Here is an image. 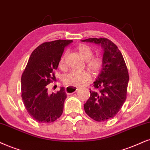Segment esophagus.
<instances>
[{"label": "esophagus", "mask_w": 150, "mask_h": 150, "mask_svg": "<svg viewBox=\"0 0 150 150\" xmlns=\"http://www.w3.org/2000/svg\"><path fill=\"white\" fill-rule=\"evenodd\" d=\"M78 88L77 87L75 86H66L65 88V91L67 94H72L73 93H75L78 90Z\"/></svg>", "instance_id": "1"}]
</instances>
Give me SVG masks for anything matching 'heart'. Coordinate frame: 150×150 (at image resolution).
Masks as SVG:
<instances>
[{
	"label": "heart",
	"instance_id": "b5f03b06",
	"mask_svg": "<svg viewBox=\"0 0 150 150\" xmlns=\"http://www.w3.org/2000/svg\"><path fill=\"white\" fill-rule=\"evenodd\" d=\"M78 52L85 61H86V67L93 74L99 73L102 67L103 61L100 57H94L93 51L86 45H81L77 48ZM67 52H65L61 57L59 62V67L61 69H66V59ZM91 75L88 71L70 72L63 78V82L67 86H82L90 81Z\"/></svg>",
	"mask_w": 150,
	"mask_h": 150
}]
</instances>
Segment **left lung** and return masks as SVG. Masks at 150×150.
<instances>
[{"instance_id": "1", "label": "left lung", "mask_w": 150, "mask_h": 150, "mask_svg": "<svg viewBox=\"0 0 150 150\" xmlns=\"http://www.w3.org/2000/svg\"><path fill=\"white\" fill-rule=\"evenodd\" d=\"M81 41L100 44L104 48L101 73L90 89V98L84 111L98 122L110 120L118 113L127 95L129 73L122 53L114 43L107 38H89Z\"/></svg>"}]
</instances>
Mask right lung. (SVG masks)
<instances>
[{"instance_id":"right-lung-1","label":"right lung","mask_w":150,"mask_h":150,"mask_svg":"<svg viewBox=\"0 0 150 150\" xmlns=\"http://www.w3.org/2000/svg\"><path fill=\"white\" fill-rule=\"evenodd\" d=\"M72 40H55L39 45L32 52L21 76V98L28 113L40 123L55 121L63 113L67 97L62 87L56 93L48 94L47 85L55 79L54 72L64 48Z\"/></svg>"}]
</instances>
